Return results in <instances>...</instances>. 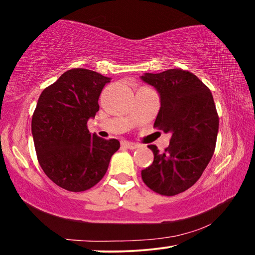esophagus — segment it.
I'll use <instances>...</instances> for the list:
<instances>
[{"label":"esophagus","instance_id":"1","mask_svg":"<svg viewBox=\"0 0 255 255\" xmlns=\"http://www.w3.org/2000/svg\"><path fill=\"white\" fill-rule=\"evenodd\" d=\"M122 145H123L124 147H127V148H128V149H135L139 147L138 143L131 142V141H125V140L124 141H122Z\"/></svg>","mask_w":255,"mask_h":255}]
</instances>
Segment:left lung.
Returning a JSON list of instances; mask_svg holds the SVG:
<instances>
[{"mask_svg": "<svg viewBox=\"0 0 255 255\" xmlns=\"http://www.w3.org/2000/svg\"><path fill=\"white\" fill-rule=\"evenodd\" d=\"M141 80L160 94L154 128L170 133L163 153L149 145L154 161L141 170L143 183L162 195H176L197 183L215 150L219 116L209 88L189 71L143 73Z\"/></svg>", "mask_w": 255, "mask_h": 255, "instance_id": "1", "label": "left lung"}]
</instances>
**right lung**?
<instances>
[{
  "label": "right lung",
  "mask_w": 255,
  "mask_h": 255,
  "mask_svg": "<svg viewBox=\"0 0 255 255\" xmlns=\"http://www.w3.org/2000/svg\"><path fill=\"white\" fill-rule=\"evenodd\" d=\"M110 79L92 70L72 69L40 95L32 116L36 156L48 178L62 189L82 192L93 187L120 148L117 139H102L87 128Z\"/></svg>",
  "instance_id": "add662e5"
}]
</instances>
